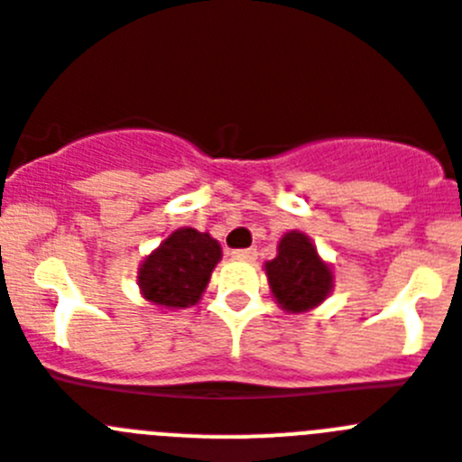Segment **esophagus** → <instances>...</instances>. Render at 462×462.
Wrapping results in <instances>:
<instances>
[{
    "mask_svg": "<svg viewBox=\"0 0 462 462\" xmlns=\"http://www.w3.org/2000/svg\"><path fill=\"white\" fill-rule=\"evenodd\" d=\"M234 259H240V261H254V259H256V250H252V247H247V250H236V252H234Z\"/></svg>",
    "mask_w": 462,
    "mask_h": 462,
    "instance_id": "34e87169",
    "label": "esophagus"
}]
</instances>
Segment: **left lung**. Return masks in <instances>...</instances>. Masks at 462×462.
<instances>
[{
    "label": "left lung",
    "mask_w": 462,
    "mask_h": 462,
    "mask_svg": "<svg viewBox=\"0 0 462 462\" xmlns=\"http://www.w3.org/2000/svg\"><path fill=\"white\" fill-rule=\"evenodd\" d=\"M266 277L275 303L284 312L300 314L319 308L336 287L330 263L319 256L310 236L287 231L277 243V256L266 261Z\"/></svg>",
    "instance_id": "left-lung-1"
}]
</instances>
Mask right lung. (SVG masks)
<instances>
[{
	"label": "right lung",
	"instance_id": "right-lung-1",
	"mask_svg": "<svg viewBox=\"0 0 462 462\" xmlns=\"http://www.w3.org/2000/svg\"><path fill=\"white\" fill-rule=\"evenodd\" d=\"M222 247L210 234L191 226L175 228L138 266V289L150 305L185 310L201 300Z\"/></svg>",
	"mask_w": 462,
	"mask_h": 462
}]
</instances>
